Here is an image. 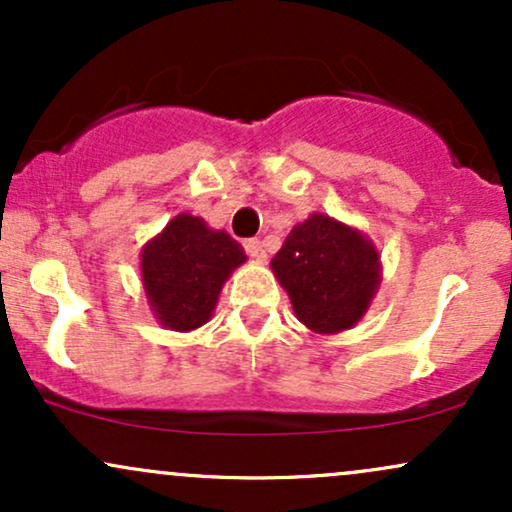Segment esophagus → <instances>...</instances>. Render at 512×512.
<instances>
[{"label": "esophagus", "mask_w": 512, "mask_h": 512, "mask_svg": "<svg viewBox=\"0 0 512 512\" xmlns=\"http://www.w3.org/2000/svg\"><path fill=\"white\" fill-rule=\"evenodd\" d=\"M243 248L252 257V260H257V262H262L264 257H267V255H264V248H262V240L260 238H248L243 243Z\"/></svg>", "instance_id": "1"}]
</instances>
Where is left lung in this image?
<instances>
[{
    "label": "left lung",
    "instance_id": "1",
    "mask_svg": "<svg viewBox=\"0 0 512 512\" xmlns=\"http://www.w3.org/2000/svg\"><path fill=\"white\" fill-rule=\"evenodd\" d=\"M296 317L308 330L354 327L380 281L378 252L361 233L325 214L298 223L272 260Z\"/></svg>",
    "mask_w": 512,
    "mask_h": 512
}]
</instances>
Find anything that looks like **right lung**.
<instances>
[{
	"mask_svg": "<svg viewBox=\"0 0 512 512\" xmlns=\"http://www.w3.org/2000/svg\"><path fill=\"white\" fill-rule=\"evenodd\" d=\"M243 262V248L228 233L211 231L197 216H175L142 252L144 289L158 320L175 332L202 327L223 281Z\"/></svg>",
	"mask_w": 512,
	"mask_h": 512,
	"instance_id": "obj_1",
	"label": "right lung"
}]
</instances>
